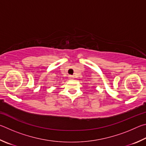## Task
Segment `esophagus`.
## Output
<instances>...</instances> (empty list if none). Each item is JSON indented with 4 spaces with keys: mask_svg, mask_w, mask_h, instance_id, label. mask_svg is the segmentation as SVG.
Listing matches in <instances>:
<instances>
[{
    "mask_svg": "<svg viewBox=\"0 0 146 146\" xmlns=\"http://www.w3.org/2000/svg\"><path fill=\"white\" fill-rule=\"evenodd\" d=\"M68 78L69 80H74V76H68Z\"/></svg>",
    "mask_w": 146,
    "mask_h": 146,
    "instance_id": "34e87169",
    "label": "esophagus"
}]
</instances>
